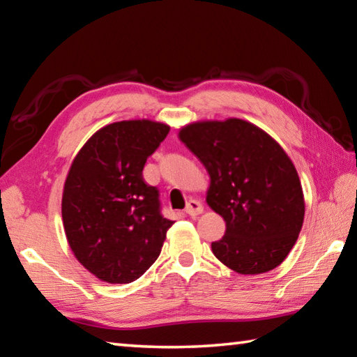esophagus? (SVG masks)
<instances>
[{"mask_svg":"<svg viewBox=\"0 0 357 357\" xmlns=\"http://www.w3.org/2000/svg\"><path fill=\"white\" fill-rule=\"evenodd\" d=\"M204 211V207H202V204L199 202V201H196V199H190L187 202V207H185V213L188 215V216H198V215H201Z\"/></svg>","mask_w":357,"mask_h":357,"instance_id":"esophagus-1","label":"esophagus"}]
</instances>
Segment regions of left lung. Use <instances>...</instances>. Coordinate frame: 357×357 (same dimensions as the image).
<instances>
[{
  "label": "left lung",
  "instance_id": "1",
  "mask_svg": "<svg viewBox=\"0 0 357 357\" xmlns=\"http://www.w3.org/2000/svg\"><path fill=\"white\" fill-rule=\"evenodd\" d=\"M179 139L210 174L207 204L225 221L211 250L241 275L276 268L298 241L304 193L291 159L259 127L238 118L181 128Z\"/></svg>",
  "mask_w": 357,
  "mask_h": 357
}]
</instances>
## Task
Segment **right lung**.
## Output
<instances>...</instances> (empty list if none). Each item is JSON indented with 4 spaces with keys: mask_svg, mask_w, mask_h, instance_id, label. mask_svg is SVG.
<instances>
[{
    "mask_svg": "<svg viewBox=\"0 0 357 357\" xmlns=\"http://www.w3.org/2000/svg\"><path fill=\"white\" fill-rule=\"evenodd\" d=\"M170 127L149 119L102 127L73 159L63 222L75 257L98 279L128 284L153 264L173 221L142 170Z\"/></svg>",
    "mask_w": 357,
    "mask_h": 357,
    "instance_id": "add662e5",
    "label": "right lung"
}]
</instances>
